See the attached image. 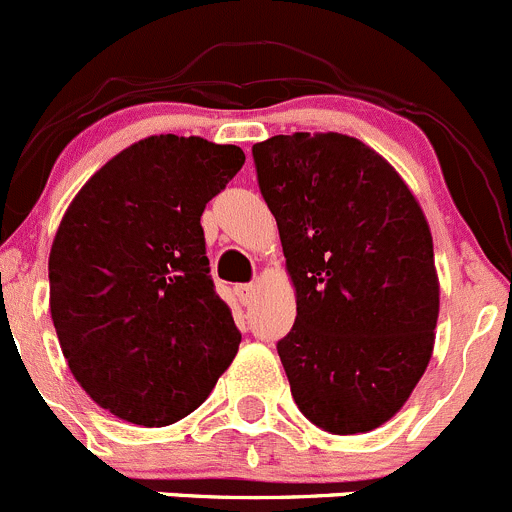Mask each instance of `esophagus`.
<instances>
[{
  "mask_svg": "<svg viewBox=\"0 0 512 512\" xmlns=\"http://www.w3.org/2000/svg\"><path fill=\"white\" fill-rule=\"evenodd\" d=\"M236 293H239V301L244 303V306H249L256 296V286L254 283H241V286H236Z\"/></svg>",
  "mask_w": 512,
  "mask_h": 512,
  "instance_id": "1",
  "label": "esophagus"
}]
</instances>
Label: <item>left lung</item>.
<instances>
[{
    "mask_svg": "<svg viewBox=\"0 0 512 512\" xmlns=\"http://www.w3.org/2000/svg\"><path fill=\"white\" fill-rule=\"evenodd\" d=\"M254 164L296 286V323L276 346L293 401L328 433L383 426L433 353L440 286L426 216L353 136H271L254 144Z\"/></svg>",
    "mask_w": 512,
    "mask_h": 512,
    "instance_id": "left-lung-1",
    "label": "left lung"
}]
</instances>
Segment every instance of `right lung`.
<instances>
[{
    "mask_svg": "<svg viewBox=\"0 0 512 512\" xmlns=\"http://www.w3.org/2000/svg\"><path fill=\"white\" fill-rule=\"evenodd\" d=\"M244 161L234 144L149 136L106 161L59 224L49 254L59 346L91 401L121 421H181L239 351L201 214Z\"/></svg>",
    "mask_w": 512,
    "mask_h": 512,
    "instance_id": "right-lung-1",
    "label": "right lung"
}]
</instances>
